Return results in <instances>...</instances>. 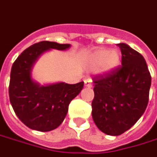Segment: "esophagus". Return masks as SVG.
Here are the masks:
<instances>
[{
	"label": "esophagus",
	"instance_id": "esophagus-1",
	"mask_svg": "<svg viewBox=\"0 0 157 157\" xmlns=\"http://www.w3.org/2000/svg\"><path fill=\"white\" fill-rule=\"evenodd\" d=\"M92 80H90V79H86V80H84V85L86 86V87H91L92 86Z\"/></svg>",
	"mask_w": 157,
	"mask_h": 157
}]
</instances>
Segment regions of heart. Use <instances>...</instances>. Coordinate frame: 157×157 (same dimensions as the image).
I'll list each match as a JSON object with an SVG mask.
<instances>
[{
	"label": "heart",
	"instance_id": "b5f03b06",
	"mask_svg": "<svg viewBox=\"0 0 157 157\" xmlns=\"http://www.w3.org/2000/svg\"><path fill=\"white\" fill-rule=\"evenodd\" d=\"M121 63V54L117 50L108 51L99 49L90 53L88 57V64L91 69H100L103 73H108L116 69Z\"/></svg>",
	"mask_w": 157,
	"mask_h": 157
}]
</instances>
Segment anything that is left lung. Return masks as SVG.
Masks as SVG:
<instances>
[{
    "instance_id": "8db88e82",
    "label": "left lung",
    "mask_w": 157,
    "mask_h": 157,
    "mask_svg": "<svg viewBox=\"0 0 157 157\" xmlns=\"http://www.w3.org/2000/svg\"><path fill=\"white\" fill-rule=\"evenodd\" d=\"M122 66L95 75L92 118L104 133L121 135L144 114L149 98L151 75L143 56L125 43L117 44Z\"/></svg>"
}]
</instances>
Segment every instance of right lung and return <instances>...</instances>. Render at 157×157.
Instances as JSON below:
<instances>
[{
	"label": "right lung",
	"instance_id": "add662e5",
	"mask_svg": "<svg viewBox=\"0 0 157 157\" xmlns=\"http://www.w3.org/2000/svg\"><path fill=\"white\" fill-rule=\"evenodd\" d=\"M69 47L70 44L48 41L37 42L25 49L12 65L10 101L17 116L30 129L50 132L58 128L67 114L71 100L83 88V82L40 86L31 77L33 65L42 53L51 49L64 51Z\"/></svg>",
	"mask_w": 157,
	"mask_h": 157
}]
</instances>
